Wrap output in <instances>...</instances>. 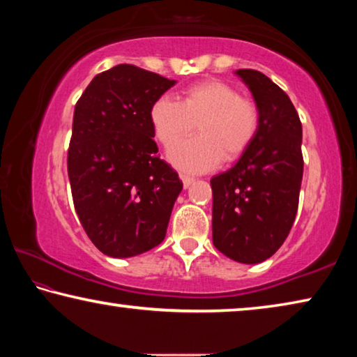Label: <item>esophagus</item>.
<instances>
[{
  "label": "esophagus",
  "instance_id": "obj_1",
  "mask_svg": "<svg viewBox=\"0 0 357 357\" xmlns=\"http://www.w3.org/2000/svg\"><path fill=\"white\" fill-rule=\"evenodd\" d=\"M181 181H183V185H184V189H189L192 184H194V178H190V176H185V174H181Z\"/></svg>",
  "mask_w": 357,
  "mask_h": 357
}]
</instances>
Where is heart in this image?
<instances>
[{
  "label": "heart",
  "mask_w": 357,
  "mask_h": 357,
  "mask_svg": "<svg viewBox=\"0 0 357 357\" xmlns=\"http://www.w3.org/2000/svg\"><path fill=\"white\" fill-rule=\"evenodd\" d=\"M155 137L163 144L187 134L197 123L200 137L169 146L167 158L174 168L189 174L211 172L225 158H236L252 143L259 128V109L252 101L222 81L192 86L184 101L163 95L151 107Z\"/></svg>",
  "instance_id": "heart-1"
}]
</instances>
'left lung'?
<instances>
[{
    "label": "left lung",
    "instance_id": "obj_1",
    "mask_svg": "<svg viewBox=\"0 0 357 357\" xmlns=\"http://www.w3.org/2000/svg\"><path fill=\"white\" fill-rule=\"evenodd\" d=\"M259 109L252 143L211 178L213 243L240 264H260L284 243L303 176L302 123L291 98L262 73L236 70Z\"/></svg>",
    "mask_w": 357,
    "mask_h": 357
}]
</instances>
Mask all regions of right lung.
Listing matches in <instances>:
<instances>
[{"mask_svg": "<svg viewBox=\"0 0 357 357\" xmlns=\"http://www.w3.org/2000/svg\"><path fill=\"white\" fill-rule=\"evenodd\" d=\"M174 84L123 63L95 76L76 103L73 202L89 238L109 257L138 256L165 238L183 183L157 157L151 107Z\"/></svg>", "mask_w": 357, "mask_h": 357, "instance_id": "obj_1", "label": "right lung"}]
</instances>
